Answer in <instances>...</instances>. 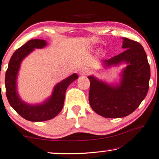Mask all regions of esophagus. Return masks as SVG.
<instances>
[{
    "mask_svg": "<svg viewBox=\"0 0 159 159\" xmlns=\"http://www.w3.org/2000/svg\"><path fill=\"white\" fill-rule=\"evenodd\" d=\"M89 73H90V71H89L88 69L84 68V69H82L81 71H80V74L81 75H89Z\"/></svg>",
    "mask_w": 159,
    "mask_h": 159,
    "instance_id": "1",
    "label": "esophagus"
}]
</instances>
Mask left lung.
Returning a JSON list of instances; mask_svg holds the SVG:
<instances>
[{"instance_id":"obj_1","label":"left lung","mask_w":159,"mask_h":159,"mask_svg":"<svg viewBox=\"0 0 159 159\" xmlns=\"http://www.w3.org/2000/svg\"><path fill=\"white\" fill-rule=\"evenodd\" d=\"M125 50L105 60L106 66L121 62L128 64L124 69L120 84L110 86L89 76V102L94 111L107 118H123L137 109L148 93L151 77L150 65L141 43L123 38Z\"/></svg>"}]
</instances>
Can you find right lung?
Returning a JSON list of instances; mask_svg holds the SVG:
<instances>
[{"label": "right lung", "instance_id": "1", "mask_svg": "<svg viewBox=\"0 0 159 159\" xmlns=\"http://www.w3.org/2000/svg\"><path fill=\"white\" fill-rule=\"evenodd\" d=\"M47 42L42 39H31L16 51L9 61L6 72V94L9 104L22 118L29 121L41 122L54 118L62 110L65 93L69 85L77 80L73 74L55 86L51 98L39 105H30L20 100L16 92V77L20 62L34 48H43Z\"/></svg>", "mask_w": 159, "mask_h": 159}]
</instances>
